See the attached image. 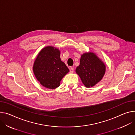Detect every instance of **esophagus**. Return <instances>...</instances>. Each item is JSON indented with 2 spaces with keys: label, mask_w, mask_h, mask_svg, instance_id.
Returning <instances> with one entry per match:
<instances>
[{
  "label": "esophagus",
  "mask_w": 135,
  "mask_h": 135,
  "mask_svg": "<svg viewBox=\"0 0 135 135\" xmlns=\"http://www.w3.org/2000/svg\"><path fill=\"white\" fill-rule=\"evenodd\" d=\"M70 73H74V68H73V67L70 68Z\"/></svg>",
  "instance_id": "obj_1"
}]
</instances>
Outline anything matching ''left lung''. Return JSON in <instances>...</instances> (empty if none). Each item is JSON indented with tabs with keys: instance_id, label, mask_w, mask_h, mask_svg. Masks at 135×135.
<instances>
[{
	"instance_id": "8db88e82",
	"label": "left lung",
	"mask_w": 135,
	"mask_h": 135,
	"mask_svg": "<svg viewBox=\"0 0 135 135\" xmlns=\"http://www.w3.org/2000/svg\"><path fill=\"white\" fill-rule=\"evenodd\" d=\"M75 71L83 84L90 88L102 79L105 72V65L95 53L90 52L81 55L80 64Z\"/></svg>"
}]
</instances>
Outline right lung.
<instances>
[{
    "mask_svg": "<svg viewBox=\"0 0 135 135\" xmlns=\"http://www.w3.org/2000/svg\"><path fill=\"white\" fill-rule=\"evenodd\" d=\"M33 70L40 84L51 89L58 87L61 80L69 71L61 60L60 51L53 46L42 49L34 61Z\"/></svg>",
    "mask_w": 135,
    "mask_h": 135,
    "instance_id": "add662e5",
    "label": "right lung"
}]
</instances>
